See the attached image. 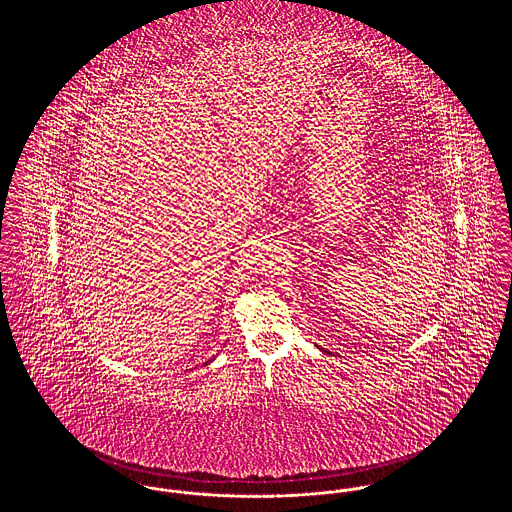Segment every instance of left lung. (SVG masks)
Here are the masks:
<instances>
[{
    "label": "left lung",
    "instance_id": "obj_1",
    "mask_svg": "<svg viewBox=\"0 0 512 512\" xmlns=\"http://www.w3.org/2000/svg\"><path fill=\"white\" fill-rule=\"evenodd\" d=\"M320 351H324V349H322V347H320ZM324 353H328V351H324Z\"/></svg>",
    "mask_w": 512,
    "mask_h": 512
}]
</instances>
